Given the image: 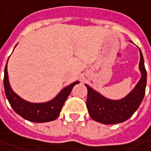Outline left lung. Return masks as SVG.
<instances>
[{
  "mask_svg": "<svg viewBox=\"0 0 151 151\" xmlns=\"http://www.w3.org/2000/svg\"><path fill=\"white\" fill-rule=\"evenodd\" d=\"M139 70L141 78L134 89L124 98L114 101L109 100L96 92L89 86L87 88L86 107L91 118L104 124L123 123L129 119L139 108L145 93L147 74L144 64V58L139 50Z\"/></svg>",
  "mask_w": 151,
  "mask_h": 151,
  "instance_id": "left-lung-1",
  "label": "left lung"
}]
</instances>
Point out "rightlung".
Here are the masks:
<instances>
[{"label": "right lung", "instance_id": "add662e5", "mask_svg": "<svg viewBox=\"0 0 151 151\" xmlns=\"http://www.w3.org/2000/svg\"><path fill=\"white\" fill-rule=\"evenodd\" d=\"M77 83L78 81H76L65 87L58 96L48 102L32 103L22 99L12 90L8 81L7 63L4 70V89L11 107L21 117L33 123H46L57 119L73 86Z\"/></svg>", "mask_w": 151, "mask_h": 151}]
</instances>
